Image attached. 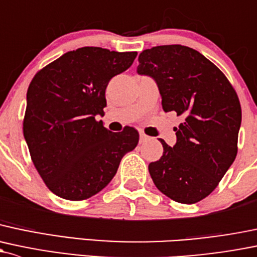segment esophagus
<instances>
[{
  "label": "esophagus",
  "mask_w": 257,
  "mask_h": 257,
  "mask_svg": "<svg viewBox=\"0 0 257 257\" xmlns=\"http://www.w3.org/2000/svg\"><path fill=\"white\" fill-rule=\"evenodd\" d=\"M139 137H140V139H139L140 144H143V143H147V142H148V140H149V139H150V137H148V136H147V134H144V133H143V132H140Z\"/></svg>",
  "instance_id": "esophagus-1"
}]
</instances>
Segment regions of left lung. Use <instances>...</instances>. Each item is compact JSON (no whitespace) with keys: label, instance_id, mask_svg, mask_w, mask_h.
Listing matches in <instances>:
<instances>
[{"label":"left lung","instance_id":"8db88e82","mask_svg":"<svg viewBox=\"0 0 257 257\" xmlns=\"http://www.w3.org/2000/svg\"><path fill=\"white\" fill-rule=\"evenodd\" d=\"M138 74L156 81L165 112L183 121L174 148L160 139L163 156L149 164L160 192L192 204L209 196L237 154L241 124L239 97L225 75L185 45H159L139 54Z\"/></svg>","mask_w":257,"mask_h":257}]
</instances>
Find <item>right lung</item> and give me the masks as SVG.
Instances as JSON below:
<instances>
[{"label": "right lung", "instance_id": "obj_1", "mask_svg": "<svg viewBox=\"0 0 257 257\" xmlns=\"http://www.w3.org/2000/svg\"><path fill=\"white\" fill-rule=\"evenodd\" d=\"M137 51L83 47L67 51L34 75L27 91L23 134L47 187L69 201L98 193L139 142L132 126L112 133L103 115L109 80L125 71Z\"/></svg>", "mask_w": 257, "mask_h": 257}]
</instances>
